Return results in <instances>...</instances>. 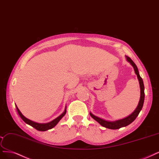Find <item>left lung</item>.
<instances>
[{
  "label": "left lung",
  "mask_w": 159,
  "mask_h": 159,
  "mask_svg": "<svg viewBox=\"0 0 159 159\" xmlns=\"http://www.w3.org/2000/svg\"><path fill=\"white\" fill-rule=\"evenodd\" d=\"M125 58H126V61L132 66V67L134 68V70L135 71V73L137 75V77H138V79L139 80V87H140V93H141V95H140V99L138 103V105L135 108V110L129 116L127 117H125L124 118L118 120H115V121H108V120H104L101 118L98 117L93 114H92L91 112H89L90 116L93 118L98 123L100 124L102 126L105 127L106 128L108 129H119L120 128L127 126L129 124H130L132 122H133L135 119L137 118V116H138L139 113L141 111L142 107H143V102H144V98H145V93H144V84H143V81L142 78H141V76L139 75L138 68L137 67V66L132 61V60L129 57L125 56Z\"/></svg>",
  "instance_id": "obj_1"
}]
</instances>
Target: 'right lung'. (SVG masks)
<instances>
[{
  "label": "right lung",
  "mask_w": 159,
  "mask_h": 159,
  "mask_svg": "<svg viewBox=\"0 0 159 159\" xmlns=\"http://www.w3.org/2000/svg\"><path fill=\"white\" fill-rule=\"evenodd\" d=\"M16 109H17L18 113L20 115V116L27 124L31 125V126L35 128L38 131H41V132H45V131H47L48 129H52V128H54L58 123L60 120H61L62 118V117L66 114V106L64 111L61 115H60L58 117H57V118L52 120L51 122H48V123H38V122H35L32 121V120L25 117L24 115L21 114V112L19 110V108H18V107L16 106Z\"/></svg>",
  "instance_id": "right-lung-1"
}]
</instances>
